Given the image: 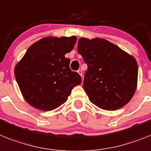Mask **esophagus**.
Instances as JSON below:
<instances>
[{
    "label": "esophagus",
    "mask_w": 151,
    "mask_h": 151,
    "mask_svg": "<svg viewBox=\"0 0 151 151\" xmlns=\"http://www.w3.org/2000/svg\"><path fill=\"white\" fill-rule=\"evenodd\" d=\"M77 73H78V74H79L81 76H82V74H83V72H82V70H77Z\"/></svg>",
    "instance_id": "1"
}]
</instances>
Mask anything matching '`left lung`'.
<instances>
[{"label":"left lung","instance_id":"left-lung-1","mask_svg":"<svg viewBox=\"0 0 151 151\" xmlns=\"http://www.w3.org/2000/svg\"><path fill=\"white\" fill-rule=\"evenodd\" d=\"M77 51L87 65L83 87L92 103L109 111L133 97L137 83L135 58L104 39L81 38Z\"/></svg>","mask_w":151,"mask_h":151}]
</instances>
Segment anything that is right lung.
Returning <instances> with one entry per match:
<instances>
[{"instance_id": "1", "label": "right lung", "mask_w": 151, "mask_h": 151, "mask_svg": "<svg viewBox=\"0 0 151 151\" xmlns=\"http://www.w3.org/2000/svg\"><path fill=\"white\" fill-rule=\"evenodd\" d=\"M76 36L45 37L32 44L14 69L16 80L27 103L51 111L65 103L81 77L72 71L65 54L74 48Z\"/></svg>"}]
</instances>
